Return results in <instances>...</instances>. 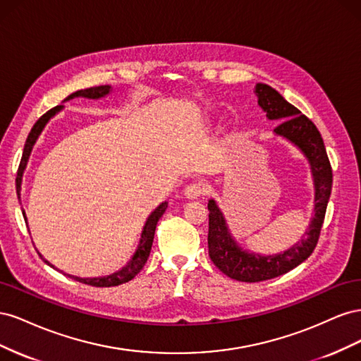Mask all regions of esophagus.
Here are the masks:
<instances>
[{
	"label": "esophagus",
	"mask_w": 361,
	"mask_h": 361,
	"mask_svg": "<svg viewBox=\"0 0 361 361\" xmlns=\"http://www.w3.org/2000/svg\"><path fill=\"white\" fill-rule=\"evenodd\" d=\"M206 192H207V187L203 182H194V183H190L188 187L185 188L183 195L188 200H195V199L202 197V195H204Z\"/></svg>",
	"instance_id": "obj_1"
}]
</instances>
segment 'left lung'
Segmentation results:
<instances>
[{
  "instance_id": "1",
  "label": "left lung",
  "mask_w": 361,
  "mask_h": 361,
  "mask_svg": "<svg viewBox=\"0 0 361 361\" xmlns=\"http://www.w3.org/2000/svg\"><path fill=\"white\" fill-rule=\"evenodd\" d=\"M255 94L257 96V104L262 111L267 114V118L280 122L274 129V135L289 141L307 159L313 178L314 203L313 216L307 231L304 232L298 243L276 255H259L238 244L220 206L214 199L209 200L207 203V209H209V233H207L209 257L214 265L227 277L247 283L264 281L286 274L313 253L316 244H318L333 185V171L329 157H326L324 140L312 120L301 114L300 110L290 105L268 84L257 82L255 85Z\"/></svg>"
}]
</instances>
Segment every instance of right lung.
<instances>
[{
  "instance_id": "1",
  "label": "right lung",
  "mask_w": 361,
  "mask_h": 361,
  "mask_svg": "<svg viewBox=\"0 0 361 361\" xmlns=\"http://www.w3.org/2000/svg\"><path fill=\"white\" fill-rule=\"evenodd\" d=\"M113 92V87L111 85H99V87H90V89H85V90H78L72 94H69L66 99H64L63 102H68L71 99H73V97H85V99H93V101H97V99H102V97L108 96ZM63 105H57L54 106L52 110H49L48 113L43 114L37 122L35 123V126H32L31 133L28 134V138L25 141V146H24V154H23V159H20V164H19V169H18V178H16V192H18V197H20V190H23V176H24V171L27 169V164H28V159H30V155H31V150L32 147H35L37 138L40 137L42 130L45 129V126L48 125L49 120L57 116L61 110H63ZM169 203L167 202H162L157 209L152 212L147 220L143 226V231H141V238H140V243H138V247L135 250V253L133 255V257H130L128 260V264L125 267L120 268L118 271L113 272V274L110 276H102V277H76V276H71L68 274L71 279L76 280V281H81V283H85V285H90V286H96V288H110V286H118V285H123V283L133 280L138 272L143 269L145 264L147 262V257L150 255V250H152V243H154V236H155V228H157V224L159 221V218L162 216V214L166 212ZM24 214V218H25V223L28 226V221H27V215H25V211L23 212ZM39 256L45 260V264L51 265L49 262L43 257L40 253ZM54 268V265H51ZM57 269V268H56ZM66 276V274H64Z\"/></svg>"
}]
</instances>
